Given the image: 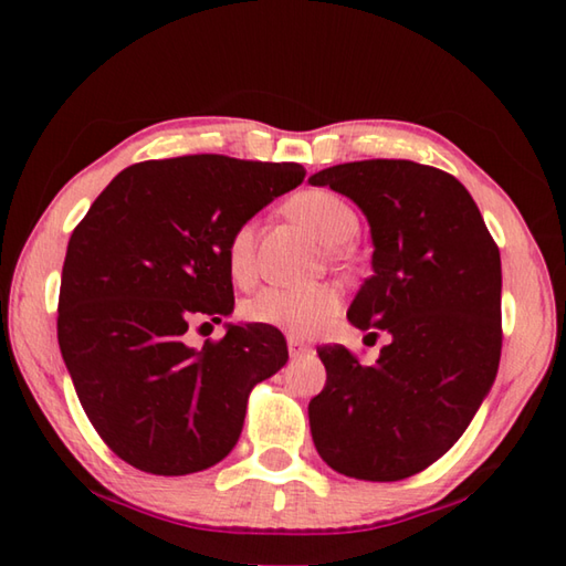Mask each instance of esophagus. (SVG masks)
Wrapping results in <instances>:
<instances>
[{"label": "esophagus", "instance_id": "34e87169", "mask_svg": "<svg viewBox=\"0 0 566 566\" xmlns=\"http://www.w3.org/2000/svg\"><path fill=\"white\" fill-rule=\"evenodd\" d=\"M286 347H290V357L292 359H302V357H310V354H312L310 344H304V342L294 339V337L286 339Z\"/></svg>", "mask_w": 566, "mask_h": 566}]
</instances>
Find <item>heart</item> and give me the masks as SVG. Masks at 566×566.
I'll return each instance as SVG.
<instances>
[{"label":"heart","mask_w":566,"mask_h":566,"mask_svg":"<svg viewBox=\"0 0 566 566\" xmlns=\"http://www.w3.org/2000/svg\"><path fill=\"white\" fill-rule=\"evenodd\" d=\"M292 214L317 234L324 244H342L357 232V214L337 195L324 189L302 191L292 199ZM227 264L237 282L254 274V229L237 227L227 244ZM342 294L332 284H274L247 304L249 319L270 324L294 337H312L337 317Z\"/></svg>","instance_id":"obj_1"}]
</instances>
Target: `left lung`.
Listing matches in <instances>:
<instances>
[{
	"mask_svg": "<svg viewBox=\"0 0 566 566\" xmlns=\"http://www.w3.org/2000/svg\"><path fill=\"white\" fill-rule=\"evenodd\" d=\"M369 222L371 276L349 304L357 329L391 342L375 364L342 344L317 354L327 385L310 401L334 472L397 482L434 464L490 395L502 354V260L464 185L409 159H364L310 177Z\"/></svg>",
	"mask_w": 566,
	"mask_h": 566,
	"instance_id": "obj_1",
	"label": "left lung"
}]
</instances>
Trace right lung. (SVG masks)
Here are the masks:
<instances>
[{"label":"right lung","instance_id":"right-lung-1","mask_svg":"<svg viewBox=\"0 0 566 566\" xmlns=\"http://www.w3.org/2000/svg\"><path fill=\"white\" fill-rule=\"evenodd\" d=\"M304 175L222 155L139 161L76 224L56 339L90 421L127 464L181 476L222 462L249 391L290 359L270 324H227L202 349L181 337L191 317L232 314L229 237Z\"/></svg>","mask_w":566,"mask_h":566}]
</instances>
